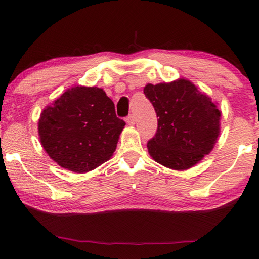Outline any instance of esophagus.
I'll return each mask as SVG.
<instances>
[{
    "label": "esophagus",
    "mask_w": 259,
    "mask_h": 259,
    "mask_svg": "<svg viewBox=\"0 0 259 259\" xmlns=\"http://www.w3.org/2000/svg\"><path fill=\"white\" fill-rule=\"evenodd\" d=\"M125 121H126V123H128L129 125H134L136 123V117H135V115L130 114L128 117H126Z\"/></svg>",
    "instance_id": "esophagus-1"
}]
</instances>
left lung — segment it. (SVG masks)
<instances>
[{"label":"left lung","instance_id":"8db88e82","mask_svg":"<svg viewBox=\"0 0 259 259\" xmlns=\"http://www.w3.org/2000/svg\"><path fill=\"white\" fill-rule=\"evenodd\" d=\"M144 93L158 116L156 135L147 143L155 162L185 171L211 152L220 136L221 111L207 94L183 78L147 83Z\"/></svg>","mask_w":259,"mask_h":259}]
</instances>
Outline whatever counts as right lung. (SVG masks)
Here are the masks:
<instances>
[{"instance_id": "1", "label": "right lung", "mask_w": 259, "mask_h": 259, "mask_svg": "<svg viewBox=\"0 0 259 259\" xmlns=\"http://www.w3.org/2000/svg\"><path fill=\"white\" fill-rule=\"evenodd\" d=\"M124 125L102 88L74 86L41 112L38 135L61 167L87 173L112 157Z\"/></svg>"}]
</instances>
